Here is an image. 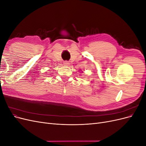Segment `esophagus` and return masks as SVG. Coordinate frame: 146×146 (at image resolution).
<instances>
[{"mask_svg": "<svg viewBox=\"0 0 146 146\" xmlns=\"http://www.w3.org/2000/svg\"><path fill=\"white\" fill-rule=\"evenodd\" d=\"M63 64H64V65H65V66H68L70 63H69V62L68 61H64Z\"/></svg>", "mask_w": 146, "mask_h": 146, "instance_id": "34e87169", "label": "esophagus"}]
</instances>
